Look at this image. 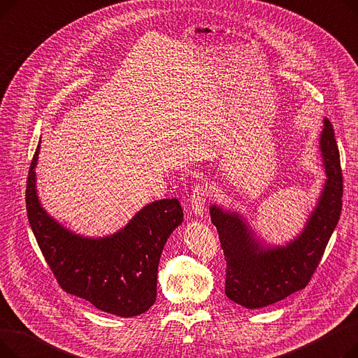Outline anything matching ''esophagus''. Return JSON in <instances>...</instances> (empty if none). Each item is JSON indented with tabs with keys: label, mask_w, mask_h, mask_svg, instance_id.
<instances>
[{
	"label": "esophagus",
	"mask_w": 358,
	"mask_h": 358,
	"mask_svg": "<svg viewBox=\"0 0 358 358\" xmlns=\"http://www.w3.org/2000/svg\"><path fill=\"white\" fill-rule=\"evenodd\" d=\"M206 200H208V192L204 190L203 185H196L193 192H192V197H190V204H192V210L194 215H201L204 212V206H206Z\"/></svg>",
	"instance_id": "esophagus-1"
}]
</instances>
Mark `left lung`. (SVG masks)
I'll return each mask as SVG.
<instances>
[{
	"label": "left lung",
	"mask_w": 358,
	"mask_h": 358,
	"mask_svg": "<svg viewBox=\"0 0 358 358\" xmlns=\"http://www.w3.org/2000/svg\"><path fill=\"white\" fill-rule=\"evenodd\" d=\"M321 154L327 181L303 232L285 247H262L238 213L210 206L227 261L224 294L232 302L258 309L280 302L308 286L343 209V173L334 127L324 119Z\"/></svg>",
	"instance_id": "obj_1"
}]
</instances>
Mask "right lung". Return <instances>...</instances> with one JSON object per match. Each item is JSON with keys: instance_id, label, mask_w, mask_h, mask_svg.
Returning <instances> with one entry per match:
<instances>
[{"instance_id": "add662e5", "label": "right lung", "mask_w": 358, "mask_h": 358, "mask_svg": "<svg viewBox=\"0 0 358 358\" xmlns=\"http://www.w3.org/2000/svg\"><path fill=\"white\" fill-rule=\"evenodd\" d=\"M37 145L26 189L29 223L56 281L69 294L97 309L123 317L146 312L155 303L158 264L164 245L182 222L177 199L150 203L123 229L92 239L72 234L50 217L36 193Z\"/></svg>"}]
</instances>
